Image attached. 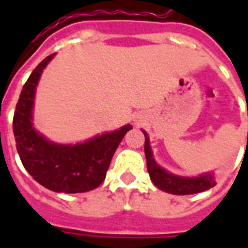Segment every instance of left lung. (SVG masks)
Instances as JSON below:
<instances>
[{
	"instance_id": "left-lung-1",
	"label": "left lung",
	"mask_w": 248,
	"mask_h": 248,
	"mask_svg": "<svg viewBox=\"0 0 248 248\" xmlns=\"http://www.w3.org/2000/svg\"><path fill=\"white\" fill-rule=\"evenodd\" d=\"M145 154L147 162V171L150 174V179L162 191L175 194V195H190L197 192L206 191L217 185L214 172H204L199 177H181L172 172H169L161 167L154 159L153 150L150 147V140L145 130Z\"/></svg>"
}]
</instances>
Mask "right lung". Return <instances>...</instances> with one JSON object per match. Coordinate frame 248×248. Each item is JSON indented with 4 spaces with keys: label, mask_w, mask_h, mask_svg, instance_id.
I'll return each mask as SVG.
<instances>
[{
    "label": "right lung",
    "mask_w": 248,
    "mask_h": 248,
    "mask_svg": "<svg viewBox=\"0 0 248 248\" xmlns=\"http://www.w3.org/2000/svg\"><path fill=\"white\" fill-rule=\"evenodd\" d=\"M54 56L46 57L22 87L13 118L16 146L26 171L40 185L56 192H86L105 181L114 153L133 126L124 124L76 145L56 143L40 134L33 126L35 89Z\"/></svg>",
    "instance_id": "obj_1"
}]
</instances>
